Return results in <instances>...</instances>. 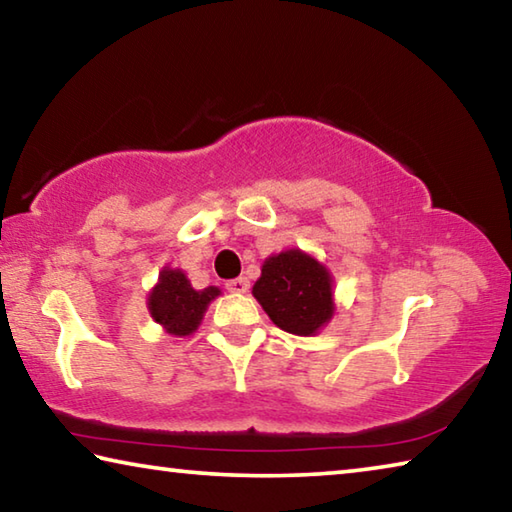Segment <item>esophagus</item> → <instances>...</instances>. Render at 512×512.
Segmentation results:
<instances>
[{
    "label": "esophagus",
    "instance_id": "34e87169",
    "mask_svg": "<svg viewBox=\"0 0 512 512\" xmlns=\"http://www.w3.org/2000/svg\"><path fill=\"white\" fill-rule=\"evenodd\" d=\"M225 289L232 293H246L250 289V282L246 280V277H235V280L225 282Z\"/></svg>",
    "mask_w": 512,
    "mask_h": 512
}]
</instances>
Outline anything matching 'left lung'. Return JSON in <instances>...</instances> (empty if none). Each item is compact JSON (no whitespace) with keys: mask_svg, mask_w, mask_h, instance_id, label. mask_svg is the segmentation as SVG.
<instances>
[{"mask_svg":"<svg viewBox=\"0 0 512 512\" xmlns=\"http://www.w3.org/2000/svg\"><path fill=\"white\" fill-rule=\"evenodd\" d=\"M253 296L273 323L296 336H314L334 314L332 275L298 248L268 257Z\"/></svg>","mask_w":512,"mask_h":512,"instance_id":"1","label":"left lung"}]
</instances>
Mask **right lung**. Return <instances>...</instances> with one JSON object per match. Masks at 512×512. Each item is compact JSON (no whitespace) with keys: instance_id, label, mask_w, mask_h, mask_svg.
<instances>
[{"instance_id":"1","label":"right lung","mask_w":512,"mask_h":512,"mask_svg":"<svg viewBox=\"0 0 512 512\" xmlns=\"http://www.w3.org/2000/svg\"><path fill=\"white\" fill-rule=\"evenodd\" d=\"M221 296L216 287L196 291L180 268H162L153 291L149 293V311L155 323L171 336H189L201 325L210 302Z\"/></svg>"}]
</instances>
